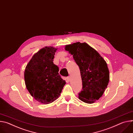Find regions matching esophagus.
I'll return each mask as SVG.
<instances>
[{"label": "esophagus", "mask_w": 133, "mask_h": 133, "mask_svg": "<svg viewBox=\"0 0 133 133\" xmlns=\"http://www.w3.org/2000/svg\"><path fill=\"white\" fill-rule=\"evenodd\" d=\"M67 81L68 82H69V81H70V76H68V77H67Z\"/></svg>", "instance_id": "1"}]
</instances>
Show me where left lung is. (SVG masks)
<instances>
[{"mask_svg":"<svg viewBox=\"0 0 133 133\" xmlns=\"http://www.w3.org/2000/svg\"><path fill=\"white\" fill-rule=\"evenodd\" d=\"M65 50L73 55L78 66L82 81L79 99L93 103L103 95L109 81V71L103 58L86 43L67 45Z\"/></svg>","mask_w":133,"mask_h":133,"instance_id":"left-lung-1","label":"left lung"}]
</instances>
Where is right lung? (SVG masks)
Wrapping results in <instances>:
<instances>
[{
	"label": "right lung",
	"instance_id": "right-lung-1",
	"mask_svg": "<svg viewBox=\"0 0 133 133\" xmlns=\"http://www.w3.org/2000/svg\"><path fill=\"white\" fill-rule=\"evenodd\" d=\"M57 49L52 46L41 49L33 56L25 69L28 90L35 100L44 104L58 99L66 84L53 62Z\"/></svg>",
	"mask_w": 133,
	"mask_h": 133
}]
</instances>
